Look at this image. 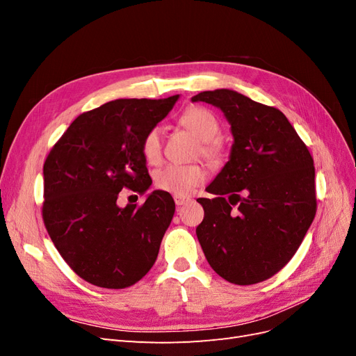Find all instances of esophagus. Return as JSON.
<instances>
[{"mask_svg": "<svg viewBox=\"0 0 356 356\" xmlns=\"http://www.w3.org/2000/svg\"><path fill=\"white\" fill-rule=\"evenodd\" d=\"M174 199H175L177 207H181V204H186L191 200L188 196H174Z\"/></svg>", "mask_w": 356, "mask_h": 356, "instance_id": "1", "label": "esophagus"}]
</instances>
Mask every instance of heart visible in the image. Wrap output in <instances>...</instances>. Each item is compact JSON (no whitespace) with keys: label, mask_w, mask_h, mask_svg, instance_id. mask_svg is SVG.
Returning a JSON list of instances; mask_svg holds the SVG:
<instances>
[{"label":"heart","mask_w":356,"mask_h":356,"mask_svg":"<svg viewBox=\"0 0 356 356\" xmlns=\"http://www.w3.org/2000/svg\"><path fill=\"white\" fill-rule=\"evenodd\" d=\"M181 124L187 127L199 141L203 143L202 154L211 163L221 160V147L218 141L221 126L218 118L202 106H190L179 117ZM141 153L149 165H159L163 156L161 129L154 126L145 134L141 143ZM207 178V172L200 165H168L157 170L156 186L175 196H188Z\"/></svg>","instance_id":"obj_1"}]
</instances>
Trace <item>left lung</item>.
I'll return each mask as SVG.
<instances>
[{"label":"left lung","mask_w":356,"mask_h":356,"mask_svg":"<svg viewBox=\"0 0 356 356\" xmlns=\"http://www.w3.org/2000/svg\"><path fill=\"white\" fill-rule=\"evenodd\" d=\"M191 101L220 108L233 135L229 161L207 187L215 197L197 199L204 209L199 243L225 281L263 282L293 258L315 218L314 159L273 106L230 89L200 92Z\"/></svg>","instance_id":"1"}]
</instances>
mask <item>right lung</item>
I'll return each mask as SVG.
<instances>
[{"label":"right lung","mask_w":356,"mask_h":356,"mask_svg":"<svg viewBox=\"0 0 356 356\" xmlns=\"http://www.w3.org/2000/svg\"><path fill=\"white\" fill-rule=\"evenodd\" d=\"M166 99H115L80 114L46 159L42 220L63 260L84 281L120 289L153 267L175 212L168 191L154 190L143 207L117 204L124 188L152 186L141 143L169 114Z\"/></svg>","instance_id":"obj_1"}]
</instances>
